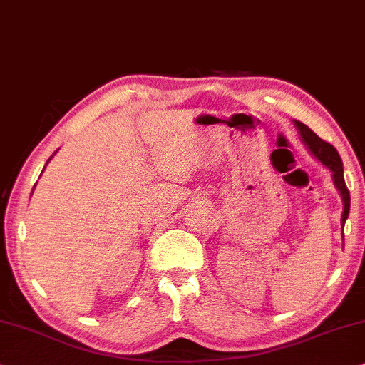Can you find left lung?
I'll return each mask as SVG.
<instances>
[{"label": "left lung", "mask_w": 365, "mask_h": 365, "mask_svg": "<svg viewBox=\"0 0 365 365\" xmlns=\"http://www.w3.org/2000/svg\"><path fill=\"white\" fill-rule=\"evenodd\" d=\"M294 125H297V128L299 130L301 138H303L304 143L308 145L309 151L313 153V155L318 158L326 168H329L332 171V179H334L337 191L341 192L342 202H344V212H342V219H341L342 229H344L346 219L347 215H349V209H351V194L344 181V168H342L339 153H337L334 146L327 143V141L321 140L319 136L316 135L313 130H309L304 123H301V121H294Z\"/></svg>", "instance_id": "1"}]
</instances>
